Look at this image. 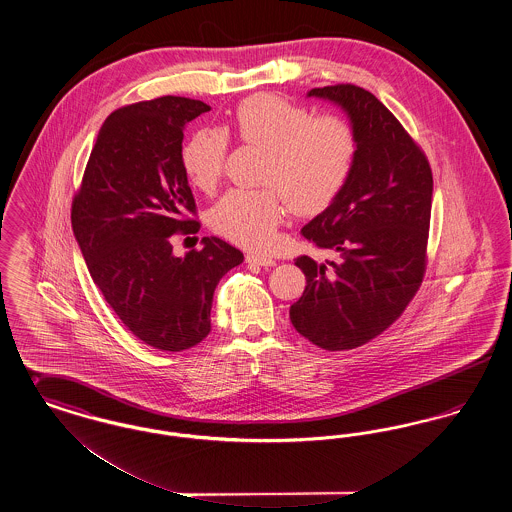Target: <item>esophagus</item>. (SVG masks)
<instances>
[{"mask_svg": "<svg viewBox=\"0 0 512 512\" xmlns=\"http://www.w3.org/2000/svg\"><path fill=\"white\" fill-rule=\"evenodd\" d=\"M245 261H247L249 265H257V267H274V265H276V261H274L272 257L257 255V253H249V255L245 257Z\"/></svg>", "mask_w": 512, "mask_h": 512, "instance_id": "34e87169", "label": "esophagus"}]
</instances>
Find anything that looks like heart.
Returning <instances> with one entry per match:
<instances>
[{
    "label": "heart",
    "instance_id": "heart-1",
    "mask_svg": "<svg viewBox=\"0 0 512 512\" xmlns=\"http://www.w3.org/2000/svg\"><path fill=\"white\" fill-rule=\"evenodd\" d=\"M232 130L249 146L267 151V190H232L211 211V226L222 238L247 249H267L284 219V201L295 213L324 209L349 180L357 159L355 128L336 115L313 117L301 105L272 94L244 99ZM228 149L220 128H201L182 147L180 163L190 184L213 192Z\"/></svg>",
    "mask_w": 512,
    "mask_h": 512
}]
</instances>
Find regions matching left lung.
<instances>
[{
    "label": "left lung",
    "mask_w": 512,
    "mask_h": 512,
    "mask_svg": "<svg viewBox=\"0 0 512 512\" xmlns=\"http://www.w3.org/2000/svg\"><path fill=\"white\" fill-rule=\"evenodd\" d=\"M307 98L338 105L355 128L359 149L340 194L301 230L340 259H295L307 286L290 318L318 347L343 351L382 334L418 290L434 180L420 147L370 92L338 84L313 88Z\"/></svg>",
    "instance_id": "obj_1"
}]
</instances>
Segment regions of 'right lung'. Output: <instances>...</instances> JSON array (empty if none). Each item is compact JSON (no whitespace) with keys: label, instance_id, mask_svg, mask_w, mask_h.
Listing matches in <instances>:
<instances>
[{"label":"right lung","instance_id":"add662e5","mask_svg":"<svg viewBox=\"0 0 512 512\" xmlns=\"http://www.w3.org/2000/svg\"><path fill=\"white\" fill-rule=\"evenodd\" d=\"M211 107L199 99L140 101L99 128L71 222L96 286L122 324L161 351H184L211 332L213 293L244 253L217 236L172 253L171 236L195 234V201L180 163L184 126Z\"/></svg>","mask_w":512,"mask_h":512}]
</instances>
